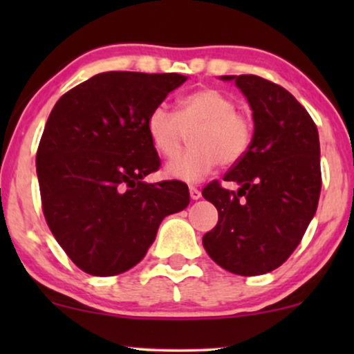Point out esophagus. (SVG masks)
Wrapping results in <instances>:
<instances>
[{
	"instance_id": "34e87169",
	"label": "esophagus",
	"mask_w": 354,
	"mask_h": 354,
	"mask_svg": "<svg viewBox=\"0 0 354 354\" xmlns=\"http://www.w3.org/2000/svg\"><path fill=\"white\" fill-rule=\"evenodd\" d=\"M189 196H191V200H200V198H201V191L198 189V188H194V186H191V188H189Z\"/></svg>"
}]
</instances>
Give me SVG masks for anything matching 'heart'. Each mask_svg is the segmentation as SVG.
Here are the masks:
<instances>
[{"label":"heart","instance_id":"1","mask_svg":"<svg viewBox=\"0 0 354 354\" xmlns=\"http://www.w3.org/2000/svg\"><path fill=\"white\" fill-rule=\"evenodd\" d=\"M189 149L166 166V176L200 183L218 163L233 166L250 151L254 138L251 116L216 88H201L183 96L178 113L156 106L146 118V133L158 154L173 158L180 153L190 129Z\"/></svg>","mask_w":354,"mask_h":354}]
</instances>
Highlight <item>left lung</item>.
I'll return each instance as SVG.
<instances>
[{
  "mask_svg": "<svg viewBox=\"0 0 354 354\" xmlns=\"http://www.w3.org/2000/svg\"><path fill=\"white\" fill-rule=\"evenodd\" d=\"M234 80L253 109L250 151L223 180L203 189L216 206L218 225L203 236L214 263L234 274H265L281 266L301 243L321 193L319 136L310 113L283 86L254 75Z\"/></svg>",
  "mask_w": 354,
  "mask_h": 354,
  "instance_id": "8db88e82",
  "label": "left lung"
}]
</instances>
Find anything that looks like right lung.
<instances>
[{
  "label": "right lung",
  "mask_w": 354,
  "mask_h": 354,
  "mask_svg": "<svg viewBox=\"0 0 354 354\" xmlns=\"http://www.w3.org/2000/svg\"><path fill=\"white\" fill-rule=\"evenodd\" d=\"M185 81L178 73H100L53 108L36 151L43 214L84 273L138 265L163 218L189 205L183 181H143L161 166L146 118Z\"/></svg>",
  "instance_id": "1"
}]
</instances>
